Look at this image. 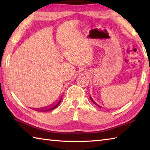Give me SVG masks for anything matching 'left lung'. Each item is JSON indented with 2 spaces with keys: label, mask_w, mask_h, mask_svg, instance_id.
<instances>
[{
  "label": "left lung",
  "mask_w": 150,
  "mask_h": 150,
  "mask_svg": "<svg viewBox=\"0 0 150 150\" xmlns=\"http://www.w3.org/2000/svg\"><path fill=\"white\" fill-rule=\"evenodd\" d=\"M90 98H91V101H92V102L94 103V104H95V105H96V106H98V107H99V108H101V106H100V105H97V104H96L95 102V101H94L93 100V98H91V97H90Z\"/></svg>",
  "instance_id": "1"
}]
</instances>
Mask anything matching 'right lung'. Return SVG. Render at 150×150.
Wrapping results in <instances>:
<instances>
[{"mask_svg": "<svg viewBox=\"0 0 150 150\" xmlns=\"http://www.w3.org/2000/svg\"><path fill=\"white\" fill-rule=\"evenodd\" d=\"M62 99V97H61L59 100L58 101L57 103L53 104V105H51L50 106H45V107H43V108H32V109H34V110H35L37 111H40V112H47V111L54 110V109H55V108H57V106H59Z\"/></svg>", "mask_w": 150, "mask_h": 150, "instance_id": "1", "label": "right lung"}]
</instances>
